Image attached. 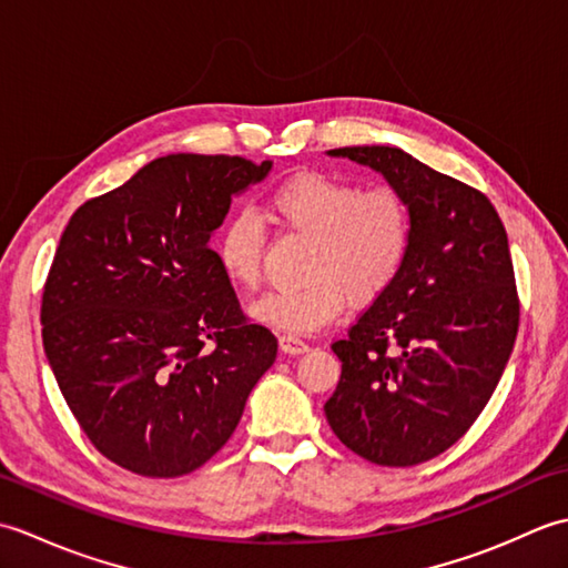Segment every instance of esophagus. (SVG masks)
<instances>
[{
  "label": "esophagus",
  "instance_id": "obj_1",
  "mask_svg": "<svg viewBox=\"0 0 568 568\" xmlns=\"http://www.w3.org/2000/svg\"><path fill=\"white\" fill-rule=\"evenodd\" d=\"M281 348H283V354H291V356H297V354H305V352H310V346L300 339V336H295V334H283L281 339Z\"/></svg>",
  "mask_w": 568,
  "mask_h": 568
}]
</instances>
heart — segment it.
<instances>
[{
	"instance_id": "b5f03b06",
	"label": "heart",
	"mask_w": 568,
	"mask_h": 568,
	"mask_svg": "<svg viewBox=\"0 0 568 568\" xmlns=\"http://www.w3.org/2000/svg\"><path fill=\"white\" fill-rule=\"evenodd\" d=\"M273 220L285 232L312 239L307 281L277 287L251 305V315L275 329L307 334L346 307L381 297L400 277L413 248V204L393 183L364 187L327 173H297L268 195ZM265 229L251 210H234L214 239L224 277L253 291L261 283Z\"/></svg>"
}]
</instances>
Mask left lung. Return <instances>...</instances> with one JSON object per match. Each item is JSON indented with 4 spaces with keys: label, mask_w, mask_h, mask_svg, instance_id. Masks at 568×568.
I'll use <instances>...</instances> for the list:
<instances>
[{
    "label": "left lung",
    "mask_w": 568,
    "mask_h": 568,
    "mask_svg": "<svg viewBox=\"0 0 568 568\" xmlns=\"http://www.w3.org/2000/svg\"><path fill=\"white\" fill-rule=\"evenodd\" d=\"M329 155L378 171L413 204L400 277L332 344L342 378L329 427L378 466H415L464 437L484 413L520 324L508 234L484 192L390 146Z\"/></svg>",
    "instance_id": "1"
}]
</instances>
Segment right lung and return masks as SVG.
I'll return each mask as SVG.
<instances>
[{"instance_id":"obj_1","label":"right lung","mask_w":568,"mask_h":568,"mask_svg":"<svg viewBox=\"0 0 568 568\" xmlns=\"http://www.w3.org/2000/svg\"><path fill=\"white\" fill-rule=\"evenodd\" d=\"M271 161L173 153L70 216L41 300L43 348L102 456L175 478L232 437L277 339L248 322L210 239Z\"/></svg>"}]
</instances>
